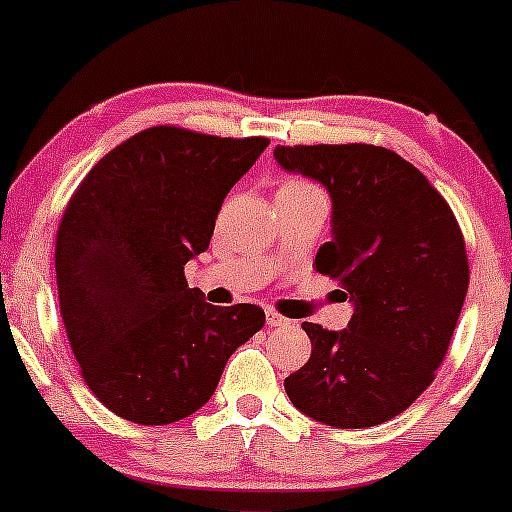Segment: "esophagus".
<instances>
[{
    "instance_id": "esophagus-1",
    "label": "esophagus",
    "mask_w": 512,
    "mask_h": 512,
    "mask_svg": "<svg viewBox=\"0 0 512 512\" xmlns=\"http://www.w3.org/2000/svg\"><path fill=\"white\" fill-rule=\"evenodd\" d=\"M265 319H267V327H272V329L285 327V324H289V319L282 317V314H277L275 309H265Z\"/></svg>"
}]
</instances>
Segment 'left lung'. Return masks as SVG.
Returning a JSON list of instances; mask_svg holds the SVG:
<instances>
[{
    "instance_id": "obj_1",
    "label": "left lung",
    "mask_w": 512,
    "mask_h": 512,
    "mask_svg": "<svg viewBox=\"0 0 512 512\" xmlns=\"http://www.w3.org/2000/svg\"><path fill=\"white\" fill-rule=\"evenodd\" d=\"M272 153L332 198V240L314 265L354 304L339 332L302 322L312 356L287 376L285 391L294 409L324 426H379L428 389L448 352L468 292L461 227L426 175L389 148Z\"/></svg>"
}]
</instances>
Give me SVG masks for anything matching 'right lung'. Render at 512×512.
Returning a JSON list of instances; mask_svg holds the SVG:
<instances>
[{
	"instance_id": "obj_1",
	"label": "right lung",
	"mask_w": 512,
	"mask_h": 512,
	"mask_svg": "<svg viewBox=\"0 0 512 512\" xmlns=\"http://www.w3.org/2000/svg\"><path fill=\"white\" fill-rule=\"evenodd\" d=\"M267 146L146 128L69 200L56 235L61 317L86 386L116 416L165 426L195 414L265 324L255 304L205 302L183 267L208 250L225 195Z\"/></svg>"
}]
</instances>
